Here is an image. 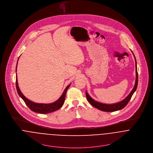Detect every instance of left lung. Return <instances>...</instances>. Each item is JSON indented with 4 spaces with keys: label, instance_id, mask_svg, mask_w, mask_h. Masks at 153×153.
<instances>
[{
    "label": "left lung",
    "instance_id": "1",
    "mask_svg": "<svg viewBox=\"0 0 153 153\" xmlns=\"http://www.w3.org/2000/svg\"><path fill=\"white\" fill-rule=\"evenodd\" d=\"M133 54H134V53H133ZM134 56L135 57V59L136 80H135V86H134V88L131 91V92H130V94L126 97L125 99L123 100L122 101L120 102L113 103V104H105V103H100V102H97V101L94 100L90 97L89 94L86 91L85 92V94H86L87 99L88 100V101L90 102V103L91 105H92L94 107L99 109L100 110H102V111H108V112L115 111L121 110V109H122V108H123L126 107V105L128 103V102L130 100V99H131L132 96L133 95L134 93L135 92V91L136 90L137 87L138 74H137V63H136V58H135L134 54Z\"/></svg>",
    "mask_w": 153,
    "mask_h": 153
}]
</instances>
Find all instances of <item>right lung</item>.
<instances>
[{"label":"right lung","instance_id":"add662e5","mask_svg":"<svg viewBox=\"0 0 153 153\" xmlns=\"http://www.w3.org/2000/svg\"><path fill=\"white\" fill-rule=\"evenodd\" d=\"M19 59V58H18ZM18 63V62H17ZM17 66H16V71H17ZM17 76V74H16ZM16 88L17 91L18 92L19 96L24 100V101L25 102V104L27 105L28 108H29L32 111L38 113H40V114H47V113H50L51 112L55 111L58 109H59L61 108L63 105V103L65 102V97H66V94L67 92V90L69 88V87H70V85H68L66 88L63 91L62 95L61 96V97L58 99L57 100H56L55 102H54L53 103H48V104H44V103H35L30 100L27 99L21 92V91L19 90V88L18 87V80H17V76H16Z\"/></svg>","mask_w":153,"mask_h":153}]
</instances>
